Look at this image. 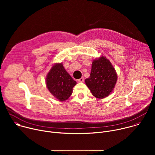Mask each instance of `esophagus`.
Masks as SVG:
<instances>
[{
    "instance_id": "1",
    "label": "esophagus",
    "mask_w": 155,
    "mask_h": 155,
    "mask_svg": "<svg viewBox=\"0 0 155 155\" xmlns=\"http://www.w3.org/2000/svg\"><path fill=\"white\" fill-rule=\"evenodd\" d=\"M83 81H84V78L83 77H81V78H80V79L78 80V82H79V83L83 82Z\"/></svg>"
}]
</instances>
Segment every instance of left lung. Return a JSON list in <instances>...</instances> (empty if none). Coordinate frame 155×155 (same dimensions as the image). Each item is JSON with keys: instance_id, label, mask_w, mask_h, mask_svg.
I'll list each match as a JSON object with an SVG mask.
<instances>
[{"instance_id": "obj_1", "label": "left lung", "mask_w": 155, "mask_h": 155, "mask_svg": "<svg viewBox=\"0 0 155 155\" xmlns=\"http://www.w3.org/2000/svg\"><path fill=\"white\" fill-rule=\"evenodd\" d=\"M117 81V74L112 63L102 56L93 61L90 76L85 83L94 97L103 99L112 93Z\"/></svg>"}]
</instances>
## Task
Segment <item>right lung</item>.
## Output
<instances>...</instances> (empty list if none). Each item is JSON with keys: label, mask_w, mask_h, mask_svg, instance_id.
Instances as JSON below:
<instances>
[{"label": "right lung", "mask_w": 155, "mask_h": 155, "mask_svg": "<svg viewBox=\"0 0 155 155\" xmlns=\"http://www.w3.org/2000/svg\"><path fill=\"white\" fill-rule=\"evenodd\" d=\"M46 84L51 94L62 102L71 96L77 82L65 70L62 63H56L47 75Z\"/></svg>", "instance_id": "1"}]
</instances>
